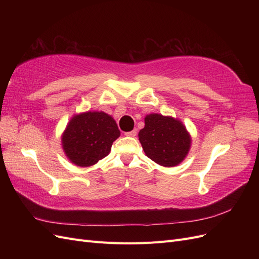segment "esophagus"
Segmentation results:
<instances>
[{"label": "esophagus", "instance_id": "esophagus-1", "mask_svg": "<svg viewBox=\"0 0 259 259\" xmlns=\"http://www.w3.org/2000/svg\"><path fill=\"white\" fill-rule=\"evenodd\" d=\"M125 135L128 136V137H135V136L137 135V130H136V128H134V130L131 131V132L125 133Z\"/></svg>", "mask_w": 259, "mask_h": 259}]
</instances>
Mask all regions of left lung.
Returning a JSON list of instances; mask_svg holds the SVG:
<instances>
[{
    "label": "left lung",
    "mask_w": 259,
    "mask_h": 259,
    "mask_svg": "<svg viewBox=\"0 0 259 259\" xmlns=\"http://www.w3.org/2000/svg\"><path fill=\"white\" fill-rule=\"evenodd\" d=\"M138 137L148 158L165 167L182 163L191 146V136L183 122L158 113L146 115Z\"/></svg>",
    "instance_id": "left-lung-1"
}]
</instances>
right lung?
Listing matches in <instances>:
<instances>
[{
	"label": "right lung",
	"instance_id": "add662e5",
	"mask_svg": "<svg viewBox=\"0 0 259 259\" xmlns=\"http://www.w3.org/2000/svg\"><path fill=\"white\" fill-rule=\"evenodd\" d=\"M120 134L111 115L88 111L72 116L61 136V145L70 162L88 167L109 154Z\"/></svg>",
	"mask_w": 259,
	"mask_h": 259
}]
</instances>
